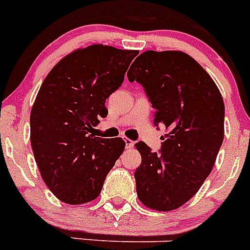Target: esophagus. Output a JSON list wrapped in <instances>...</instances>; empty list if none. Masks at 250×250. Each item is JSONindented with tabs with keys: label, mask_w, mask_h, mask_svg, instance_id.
<instances>
[{
	"label": "esophagus",
	"mask_w": 250,
	"mask_h": 250,
	"mask_svg": "<svg viewBox=\"0 0 250 250\" xmlns=\"http://www.w3.org/2000/svg\"><path fill=\"white\" fill-rule=\"evenodd\" d=\"M124 141H125V146H126V149H131V147L134 146V141H132L131 139L125 138L124 139Z\"/></svg>",
	"instance_id": "obj_1"
}]
</instances>
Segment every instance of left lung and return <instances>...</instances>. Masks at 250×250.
I'll return each mask as SVG.
<instances>
[{"mask_svg": "<svg viewBox=\"0 0 250 250\" xmlns=\"http://www.w3.org/2000/svg\"><path fill=\"white\" fill-rule=\"evenodd\" d=\"M144 86L154 124L167 134L160 152L135 144L136 193L145 207L170 211L190 200L215 164L224 139V101L210 75L183 51H145L127 72Z\"/></svg>", "mask_w": 250, "mask_h": 250, "instance_id": "left-lung-1", "label": "left lung"}]
</instances>
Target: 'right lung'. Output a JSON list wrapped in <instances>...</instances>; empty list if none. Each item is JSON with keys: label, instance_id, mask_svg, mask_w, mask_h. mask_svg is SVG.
I'll return each mask as SVG.
<instances>
[{"label": "right lung", "instance_id": "obj_1", "mask_svg": "<svg viewBox=\"0 0 250 250\" xmlns=\"http://www.w3.org/2000/svg\"><path fill=\"white\" fill-rule=\"evenodd\" d=\"M136 50L94 43L66 55L40 87L30 116V140L40 174L66 204L92 202L125 149L121 138L95 136L106 99L124 81Z\"/></svg>", "mask_w": 250, "mask_h": 250}]
</instances>
